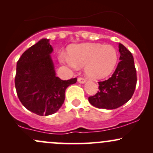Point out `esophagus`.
Listing matches in <instances>:
<instances>
[{"label":"esophagus","instance_id":"esophagus-1","mask_svg":"<svg viewBox=\"0 0 153 153\" xmlns=\"http://www.w3.org/2000/svg\"><path fill=\"white\" fill-rule=\"evenodd\" d=\"M78 82H80V83H84V82H85L87 81L86 79L84 78H81V77H80V78H78Z\"/></svg>","mask_w":153,"mask_h":153}]
</instances>
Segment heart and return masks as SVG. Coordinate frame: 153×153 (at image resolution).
Listing matches in <instances>:
<instances>
[{"mask_svg":"<svg viewBox=\"0 0 153 153\" xmlns=\"http://www.w3.org/2000/svg\"><path fill=\"white\" fill-rule=\"evenodd\" d=\"M69 54L60 52L61 62L73 69L85 65L88 76L93 79H102L114 70L118 61V54L111 45L101 44H80L69 49Z\"/></svg>","mask_w":153,"mask_h":153,"instance_id":"1","label":"heart"}]
</instances>
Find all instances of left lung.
<instances>
[{"mask_svg": "<svg viewBox=\"0 0 153 153\" xmlns=\"http://www.w3.org/2000/svg\"><path fill=\"white\" fill-rule=\"evenodd\" d=\"M120 62L111 77L99 82V91L88 101L99 108L114 109L127 103L134 94L137 85V72L130 51L119 44Z\"/></svg>", "mask_w": 153, "mask_h": 153, "instance_id": "obj_1", "label": "left lung"}]
</instances>
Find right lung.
<instances>
[{"label":"right lung","instance_id":"1","mask_svg":"<svg viewBox=\"0 0 153 153\" xmlns=\"http://www.w3.org/2000/svg\"><path fill=\"white\" fill-rule=\"evenodd\" d=\"M49 39H42L26 50L17 62L15 86L23 106L39 116L55 113L65 101V92L77 78L62 80L55 75Z\"/></svg>","mask_w":153,"mask_h":153}]
</instances>
